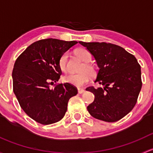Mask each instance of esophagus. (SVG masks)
I'll use <instances>...</instances> for the list:
<instances>
[{
  "instance_id": "obj_1",
  "label": "esophagus",
  "mask_w": 153,
  "mask_h": 153,
  "mask_svg": "<svg viewBox=\"0 0 153 153\" xmlns=\"http://www.w3.org/2000/svg\"><path fill=\"white\" fill-rule=\"evenodd\" d=\"M78 93H79V94H82V93H84V92H85V90H84V89H78Z\"/></svg>"
}]
</instances>
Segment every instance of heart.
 <instances>
[{
    "label": "heart",
    "instance_id": "obj_1",
    "mask_svg": "<svg viewBox=\"0 0 153 153\" xmlns=\"http://www.w3.org/2000/svg\"><path fill=\"white\" fill-rule=\"evenodd\" d=\"M75 55L78 58L82 61L85 62L84 65H82L81 69V72L78 74H69L65 75L63 78V81L65 83L73 85L77 87H82L87 84L88 81L90 79L91 75L94 76L96 74V69L92 65L89 64L92 60V55L90 52L85 49H78L75 51ZM68 55L67 53H64L61 56L59 59V67L63 72H67L68 65H67Z\"/></svg>",
    "mask_w": 153,
    "mask_h": 153
}]
</instances>
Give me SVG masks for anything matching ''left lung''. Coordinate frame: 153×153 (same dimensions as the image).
<instances>
[{
	"label": "left lung",
	"mask_w": 153,
	"mask_h": 153,
	"mask_svg": "<svg viewBox=\"0 0 153 153\" xmlns=\"http://www.w3.org/2000/svg\"><path fill=\"white\" fill-rule=\"evenodd\" d=\"M96 60L99 67L95 82L104 87L89 86L86 90L95 95L87 106L92 117L106 122H115L135 106L142 86L141 66L124 48L105 42L79 41Z\"/></svg>",
	"instance_id": "obj_1"
}]
</instances>
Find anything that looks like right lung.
Instances as JSON below:
<instances>
[{
    "label": "right lung",
    "instance_id": "1",
    "mask_svg": "<svg viewBox=\"0 0 153 153\" xmlns=\"http://www.w3.org/2000/svg\"><path fill=\"white\" fill-rule=\"evenodd\" d=\"M77 41L54 38L40 40L18 56L12 70L13 92L23 110L41 124L61 121L67 110L69 98L78 93L75 86L56 83L62 74L61 55Z\"/></svg>",
    "mask_w": 153,
    "mask_h": 153
}]
</instances>
